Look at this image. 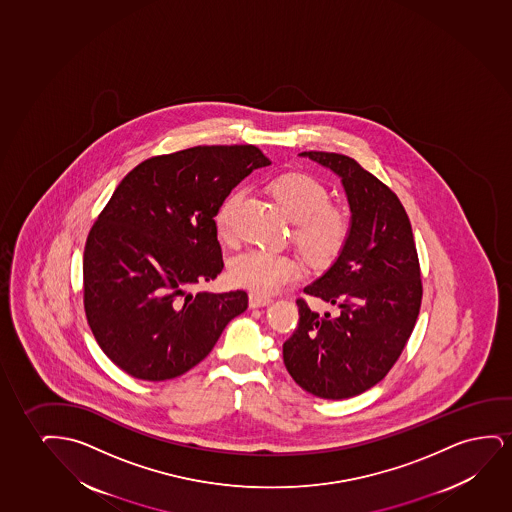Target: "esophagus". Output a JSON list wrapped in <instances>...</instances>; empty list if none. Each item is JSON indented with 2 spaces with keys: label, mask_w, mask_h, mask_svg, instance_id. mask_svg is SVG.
I'll return each instance as SVG.
<instances>
[{
  "label": "esophagus",
  "mask_w": 512,
  "mask_h": 512,
  "mask_svg": "<svg viewBox=\"0 0 512 512\" xmlns=\"http://www.w3.org/2000/svg\"><path fill=\"white\" fill-rule=\"evenodd\" d=\"M248 302H250V308H262V306H269L273 299L267 297V295L250 294Z\"/></svg>",
  "instance_id": "1"
}]
</instances>
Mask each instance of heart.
Returning a JSON list of instances; mask_svg holds the SVG:
<instances>
[{
	"instance_id": "heart-1",
	"label": "heart",
	"mask_w": 512,
	"mask_h": 512,
	"mask_svg": "<svg viewBox=\"0 0 512 512\" xmlns=\"http://www.w3.org/2000/svg\"><path fill=\"white\" fill-rule=\"evenodd\" d=\"M271 189L288 218L295 222L294 238L304 255L315 264L336 259L350 236V218L341 208L329 204L325 185L304 173H288L276 178ZM241 197L243 190H234L218 208L215 225L222 239H231L234 234V213ZM299 274L301 266L294 257L264 248H248L229 264L232 283L255 294L274 292Z\"/></svg>"
}]
</instances>
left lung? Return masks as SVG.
Returning a JSON list of instances; mask_svg holds the SVG:
<instances>
[{"instance_id": "8db88e82", "label": "left lung", "mask_w": 512, "mask_h": 512, "mask_svg": "<svg viewBox=\"0 0 512 512\" xmlns=\"http://www.w3.org/2000/svg\"><path fill=\"white\" fill-rule=\"evenodd\" d=\"M299 155L341 178L350 236L336 262L304 288L337 306V315H318L297 299L299 325L283 344V362L306 392L348 399L385 378L404 350L420 313V262L406 210L385 183L348 155Z\"/></svg>"}]
</instances>
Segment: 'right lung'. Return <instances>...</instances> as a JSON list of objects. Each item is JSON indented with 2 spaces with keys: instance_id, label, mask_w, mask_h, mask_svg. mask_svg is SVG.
<instances>
[{
  "instance_id": "obj_1",
  "label": "right lung",
  "mask_w": 512,
  "mask_h": 512,
  "mask_svg": "<svg viewBox=\"0 0 512 512\" xmlns=\"http://www.w3.org/2000/svg\"><path fill=\"white\" fill-rule=\"evenodd\" d=\"M271 161L253 145L194 147L129 171L99 213L84 252V308L101 350L133 378L164 381L199 364L245 290L190 294L224 269L220 204Z\"/></svg>"
}]
</instances>
